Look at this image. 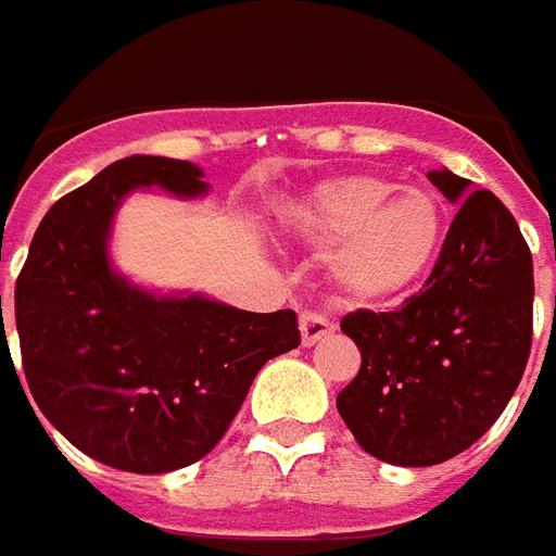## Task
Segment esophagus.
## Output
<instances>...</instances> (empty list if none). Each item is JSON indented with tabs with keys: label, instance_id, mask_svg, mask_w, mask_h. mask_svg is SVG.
<instances>
[{
	"label": "esophagus",
	"instance_id": "34e87169",
	"mask_svg": "<svg viewBox=\"0 0 556 556\" xmlns=\"http://www.w3.org/2000/svg\"><path fill=\"white\" fill-rule=\"evenodd\" d=\"M334 326H331L323 314H303L300 317V340H303L305 349L317 346L323 338H329Z\"/></svg>",
	"mask_w": 556,
	"mask_h": 556
}]
</instances>
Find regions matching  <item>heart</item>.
<instances>
[{"mask_svg": "<svg viewBox=\"0 0 556 556\" xmlns=\"http://www.w3.org/2000/svg\"><path fill=\"white\" fill-rule=\"evenodd\" d=\"M300 242L329 248V279L355 305L395 303L413 294L439 260L444 210L430 192L395 190L380 176L320 181L288 207Z\"/></svg>", "mask_w": 556, "mask_h": 556, "instance_id": "heart-1", "label": "heart"}]
</instances>
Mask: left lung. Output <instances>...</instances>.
Segmentation results:
<instances>
[{"instance_id": "obj_1", "label": "left lung", "mask_w": 556, "mask_h": 556, "mask_svg": "<svg viewBox=\"0 0 556 556\" xmlns=\"http://www.w3.org/2000/svg\"><path fill=\"white\" fill-rule=\"evenodd\" d=\"M430 181L458 213L424 291L340 323L361 349L340 418L369 456L401 467L441 465L482 439L531 352L534 262L517 218L447 167Z\"/></svg>"}]
</instances>
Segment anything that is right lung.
<instances>
[{"label": "right lung", "instance_id": "obj_1", "mask_svg": "<svg viewBox=\"0 0 556 556\" xmlns=\"http://www.w3.org/2000/svg\"><path fill=\"white\" fill-rule=\"evenodd\" d=\"M152 187L176 199L210 190L190 161L109 164L48 210L13 291L39 413L86 456L126 473H169L207 456L256 371L300 346L291 308L253 314L190 291L155 294L115 270L117 207Z\"/></svg>", "mask_w": 556, "mask_h": 556}]
</instances>
